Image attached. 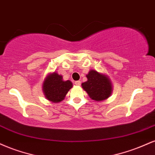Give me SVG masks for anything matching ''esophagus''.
<instances>
[{
	"instance_id": "34e87169",
	"label": "esophagus",
	"mask_w": 155,
	"mask_h": 155,
	"mask_svg": "<svg viewBox=\"0 0 155 155\" xmlns=\"http://www.w3.org/2000/svg\"><path fill=\"white\" fill-rule=\"evenodd\" d=\"M75 85H81V81H75Z\"/></svg>"
}]
</instances>
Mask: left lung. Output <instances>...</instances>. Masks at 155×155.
Returning <instances> with one entry per match:
<instances>
[{
  "label": "left lung",
  "mask_w": 155,
  "mask_h": 155,
  "mask_svg": "<svg viewBox=\"0 0 155 155\" xmlns=\"http://www.w3.org/2000/svg\"><path fill=\"white\" fill-rule=\"evenodd\" d=\"M88 81L82 83V87L93 100L102 101L112 93V85L107 76L91 70L86 75Z\"/></svg>",
  "instance_id": "1"
}]
</instances>
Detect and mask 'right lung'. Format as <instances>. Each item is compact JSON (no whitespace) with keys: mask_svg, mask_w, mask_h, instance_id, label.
<instances>
[{"mask_svg":"<svg viewBox=\"0 0 155 155\" xmlns=\"http://www.w3.org/2000/svg\"><path fill=\"white\" fill-rule=\"evenodd\" d=\"M72 87V83L70 81H63L62 76L54 72L45 78L43 83V92L47 99L57 103L64 99Z\"/></svg>","mask_w":155,"mask_h":155,"instance_id":"1","label":"right lung"}]
</instances>
